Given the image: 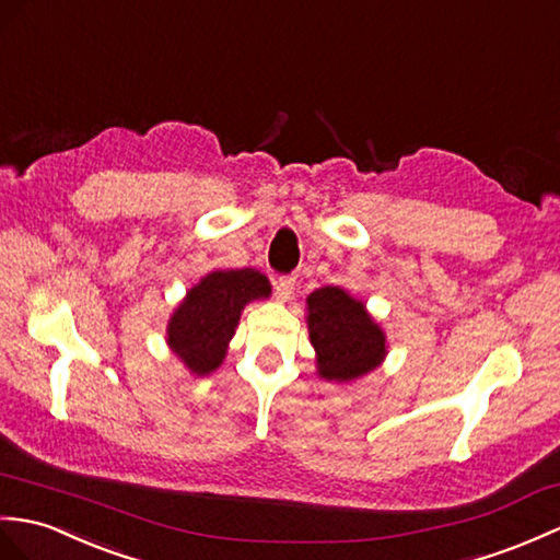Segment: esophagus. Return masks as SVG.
I'll use <instances>...</instances> for the list:
<instances>
[{"instance_id": "obj_1", "label": "esophagus", "mask_w": 560, "mask_h": 560, "mask_svg": "<svg viewBox=\"0 0 560 560\" xmlns=\"http://www.w3.org/2000/svg\"><path fill=\"white\" fill-rule=\"evenodd\" d=\"M293 289H295V279L293 277H279L275 281V295L279 303H289L293 298Z\"/></svg>"}]
</instances>
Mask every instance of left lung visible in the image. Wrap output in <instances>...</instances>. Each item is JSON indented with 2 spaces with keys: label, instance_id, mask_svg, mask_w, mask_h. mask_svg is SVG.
<instances>
[{
  "label": "left lung",
  "instance_id": "8db88e82",
  "mask_svg": "<svg viewBox=\"0 0 560 560\" xmlns=\"http://www.w3.org/2000/svg\"><path fill=\"white\" fill-rule=\"evenodd\" d=\"M305 303L310 343L324 382L353 384L386 360V331L355 295L339 285H324Z\"/></svg>",
  "mask_w": 560,
  "mask_h": 560
}]
</instances>
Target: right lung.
<instances>
[{
	"instance_id": "add662e5",
	"label": "right lung",
	"mask_w": 560,
	"mask_h": 560,
	"mask_svg": "<svg viewBox=\"0 0 560 560\" xmlns=\"http://www.w3.org/2000/svg\"><path fill=\"white\" fill-rule=\"evenodd\" d=\"M271 295L269 279L253 267L212 269L190 285L166 322V346L192 376L221 368L245 305Z\"/></svg>"
}]
</instances>
